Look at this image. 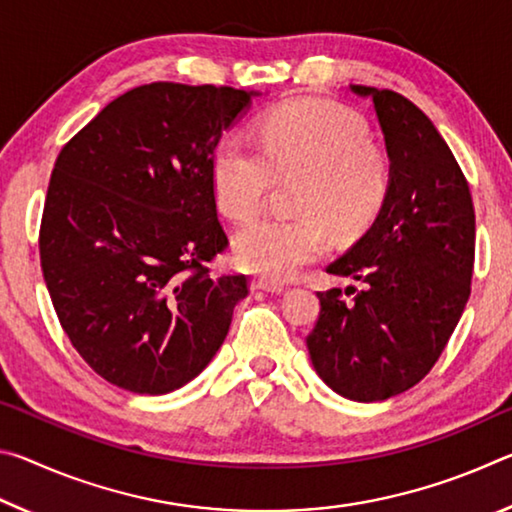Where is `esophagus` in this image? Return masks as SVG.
I'll list each match as a JSON object with an SVG mask.
<instances>
[{
    "mask_svg": "<svg viewBox=\"0 0 512 512\" xmlns=\"http://www.w3.org/2000/svg\"><path fill=\"white\" fill-rule=\"evenodd\" d=\"M250 289L253 291H264V293H282L284 291V284H275V282H268V280H253L250 282Z\"/></svg>",
    "mask_w": 512,
    "mask_h": 512,
    "instance_id": "obj_1",
    "label": "esophagus"
}]
</instances>
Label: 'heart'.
Listing matches in <instances>:
<instances>
[{
	"mask_svg": "<svg viewBox=\"0 0 512 512\" xmlns=\"http://www.w3.org/2000/svg\"><path fill=\"white\" fill-rule=\"evenodd\" d=\"M277 180L302 178L300 219H264L235 237V262L271 282H287L327 248V228L354 239L377 219L388 194V162L370 144L359 115L329 101H298L262 124V149L225 135L212 158V189L228 219L246 223L262 212Z\"/></svg>",
	"mask_w": 512,
	"mask_h": 512,
	"instance_id": "1",
	"label": "heart"
}]
</instances>
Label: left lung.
<instances>
[{
	"instance_id": "1",
	"label": "left lung",
	"mask_w": 512,
	"mask_h": 512,
	"mask_svg": "<svg viewBox=\"0 0 512 512\" xmlns=\"http://www.w3.org/2000/svg\"><path fill=\"white\" fill-rule=\"evenodd\" d=\"M370 99L388 155V194L377 219L329 275L348 287L318 293L307 350L318 377L341 397L381 402L409 391L443 354L470 298L474 205L436 126L393 90L350 85Z\"/></svg>"
}]
</instances>
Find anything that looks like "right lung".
Listing matches in <instances>:
<instances>
[{"label": "right lung", "mask_w": 512, "mask_h": 512, "mask_svg": "<svg viewBox=\"0 0 512 512\" xmlns=\"http://www.w3.org/2000/svg\"><path fill=\"white\" fill-rule=\"evenodd\" d=\"M255 90L149 83L110 101L51 171L40 264L69 341L110 384L140 395L201 375L248 296L212 277L228 246L216 216V144Z\"/></svg>", "instance_id": "obj_1"}]
</instances>
